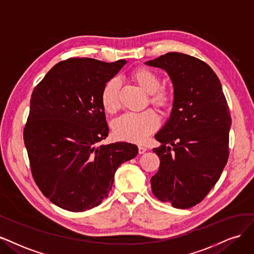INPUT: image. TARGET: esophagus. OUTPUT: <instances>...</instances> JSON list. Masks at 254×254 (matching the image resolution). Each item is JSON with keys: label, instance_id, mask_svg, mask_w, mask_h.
I'll use <instances>...</instances> for the list:
<instances>
[{"label": "esophagus", "instance_id": "34e87169", "mask_svg": "<svg viewBox=\"0 0 254 254\" xmlns=\"http://www.w3.org/2000/svg\"><path fill=\"white\" fill-rule=\"evenodd\" d=\"M146 150H148V149H146L145 146H142V145H139V146H138V152H139V154H143V153H145V152H146Z\"/></svg>", "mask_w": 254, "mask_h": 254}]
</instances>
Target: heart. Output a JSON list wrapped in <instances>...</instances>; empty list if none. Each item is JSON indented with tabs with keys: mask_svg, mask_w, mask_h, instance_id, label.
I'll return each mask as SVG.
<instances>
[{
	"mask_svg": "<svg viewBox=\"0 0 254 254\" xmlns=\"http://www.w3.org/2000/svg\"><path fill=\"white\" fill-rule=\"evenodd\" d=\"M132 78L144 92L149 94V101L158 109H166L171 104L172 95L168 89L159 87L160 79L153 70L139 67L133 70ZM119 82L111 78L104 83L100 100L106 113L115 114L119 110ZM159 120L152 110L140 113H127L113 124V132L120 140L128 142H143L157 128Z\"/></svg>",
	"mask_w": 254,
	"mask_h": 254,
	"instance_id": "1",
	"label": "heart"
}]
</instances>
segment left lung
Returning a JSON list of instances; mask_svg holds the SVG:
<instances>
[{
	"mask_svg": "<svg viewBox=\"0 0 254 254\" xmlns=\"http://www.w3.org/2000/svg\"><path fill=\"white\" fill-rule=\"evenodd\" d=\"M165 69L174 87L170 118L155 139L160 159L152 192L178 209L200 202L215 186L229 157L231 116L222 84L207 63L182 53L145 62Z\"/></svg>",
	"mask_w": 254,
	"mask_h": 254,
	"instance_id": "left-lung-1",
	"label": "left lung"
}]
</instances>
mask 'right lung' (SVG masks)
<instances>
[{
    "mask_svg": "<svg viewBox=\"0 0 254 254\" xmlns=\"http://www.w3.org/2000/svg\"><path fill=\"white\" fill-rule=\"evenodd\" d=\"M126 63L61 61L31 94L23 133L31 174L44 196L62 209L97 207L109 196L118 167L137 156L132 143L98 145L109 135L101 89Z\"/></svg>",
    "mask_w": 254,
    "mask_h": 254,
    "instance_id": "1",
    "label": "right lung"
}]
</instances>
